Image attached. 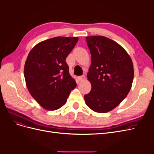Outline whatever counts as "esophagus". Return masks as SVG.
I'll list each match as a JSON object with an SVG mask.
<instances>
[{
	"label": "esophagus",
	"mask_w": 154,
	"mask_h": 154,
	"mask_svg": "<svg viewBox=\"0 0 154 154\" xmlns=\"http://www.w3.org/2000/svg\"><path fill=\"white\" fill-rule=\"evenodd\" d=\"M78 79L79 80V81H82L85 79V76H78Z\"/></svg>",
	"instance_id": "obj_1"
}]
</instances>
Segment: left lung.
<instances>
[{"label":"left lung","mask_w":154,"mask_h":154,"mask_svg":"<svg viewBox=\"0 0 154 154\" xmlns=\"http://www.w3.org/2000/svg\"><path fill=\"white\" fill-rule=\"evenodd\" d=\"M91 54L87 78L91 91L84 96L86 105L96 112L116 108L131 88L134 68L130 56L122 46L103 36L86 37Z\"/></svg>","instance_id":"1"}]
</instances>
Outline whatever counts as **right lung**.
<instances>
[{
	"instance_id": "obj_1",
	"label": "right lung",
	"mask_w": 154,
	"mask_h": 154,
	"mask_svg": "<svg viewBox=\"0 0 154 154\" xmlns=\"http://www.w3.org/2000/svg\"><path fill=\"white\" fill-rule=\"evenodd\" d=\"M78 40L77 37H54L36 45L27 56L24 66L26 86L45 109H60L76 87L66 60Z\"/></svg>"
}]
</instances>
